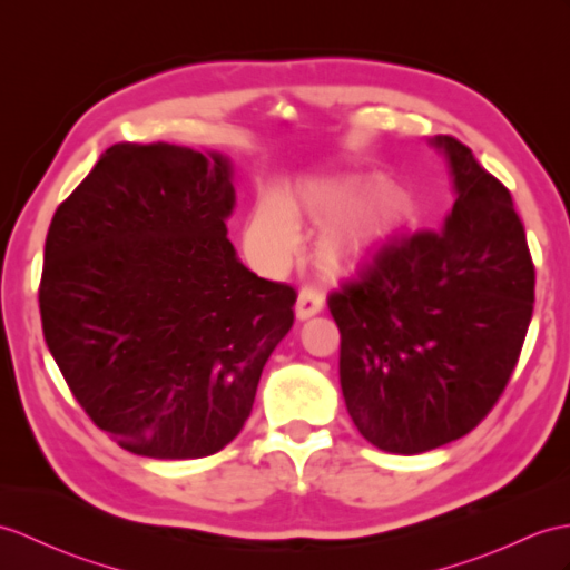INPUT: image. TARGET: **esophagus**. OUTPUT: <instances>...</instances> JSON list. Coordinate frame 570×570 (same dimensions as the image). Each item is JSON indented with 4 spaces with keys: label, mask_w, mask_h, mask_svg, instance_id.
Instances as JSON below:
<instances>
[{
    "label": "esophagus",
    "mask_w": 570,
    "mask_h": 570,
    "mask_svg": "<svg viewBox=\"0 0 570 570\" xmlns=\"http://www.w3.org/2000/svg\"><path fill=\"white\" fill-rule=\"evenodd\" d=\"M323 303H325V296L323 291L317 286H303L298 291V301H296V315L301 317H311L315 313L323 311Z\"/></svg>",
    "instance_id": "1"
}]
</instances>
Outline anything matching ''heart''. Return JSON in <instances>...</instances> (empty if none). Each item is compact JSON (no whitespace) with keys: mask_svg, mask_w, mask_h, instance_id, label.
Masks as SVG:
<instances>
[{"mask_svg":"<svg viewBox=\"0 0 570 570\" xmlns=\"http://www.w3.org/2000/svg\"><path fill=\"white\" fill-rule=\"evenodd\" d=\"M354 196L340 187H313L306 194V208L317 223H327L352 206ZM364 240V228L360 223L342 225L325 237V259L340 267L350 259ZM245 245L264 267H282L301 247V225L291 210L288 202L279 194H267L255 206L253 216L245 225Z\"/></svg>","mask_w":570,"mask_h":570,"instance_id":"obj_1","label":"heart"}]
</instances>
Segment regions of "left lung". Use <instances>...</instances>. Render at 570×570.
<instances>
[{
	"label": "left lung",
	"instance_id": "left-lung-1",
	"mask_svg": "<svg viewBox=\"0 0 570 570\" xmlns=\"http://www.w3.org/2000/svg\"><path fill=\"white\" fill-rule=\"evenodd\" d=\"M430 142L452 171V214L393 233L327 296L350 417L393 454L454 442L491 413L534 311V262L508 187L464 142Z\"/></svg>",
	"mask_w": 570,
	"mask_h": 570
}]
</instances>
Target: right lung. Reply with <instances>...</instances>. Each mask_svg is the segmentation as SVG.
<instances>
[{"label": "right lung", "mask_w": 570, "mask_h": 570, "mask_svg": "<svg viewBox=\"0 0 570 570\" xmlns=\"http://www.w3.org/2000/svg\"><path fill=\"white\" fill-rule=\"evenodd\" d=\"M230 160L169 142L106 150L58 206L38 286L46 345L118 446L202 459L243 430L296 288L228 240Z\"/></svg>", "instance_id": "1"}]
</instances>
